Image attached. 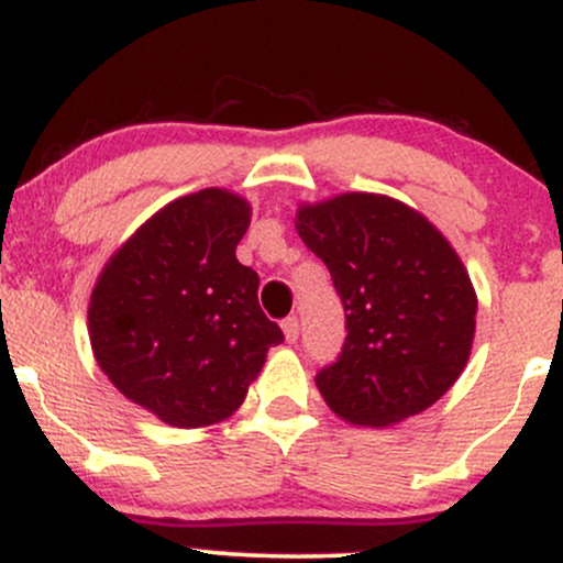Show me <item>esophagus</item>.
<instances>
[{
    "label": "esophagus",
    "mask_w": 563,
    "mask_h": 563,
    "mask_svg": "<svg viewBox=\"0 0 563 563\" xmlns=\"http://www.w3.org/2000/svg\"><path fill=\"white\" fill-rule=\"evenodd\" d=\"M299 318H286L283 320V333H286V341L288 344H296V339H299Z\"/></svg>",
    "instance_id": "34e87169"
}]
</instances>
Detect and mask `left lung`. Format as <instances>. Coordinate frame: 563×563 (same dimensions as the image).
<instances>
[{
    "mask_svg": "<svg viewBox=\"0 0 563 563\" xmlns=\"http://www.w3.org/2000/svg\"><path fill=\"white\" fill-rule=\"evenodd\" d=\"M296 230L344 303V349L314 376L328 407L349 423L391 426L434 405L476 331L474 286L448 238L376 192L301 203Z\"/></svg>",
    "mask_w": 563,
    "mask_h": 563,
    "instance_id": "obj_1",
    "label": "left lung"
}]
</instances>
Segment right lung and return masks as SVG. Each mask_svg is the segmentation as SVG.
<instances>
[{
  "label": "right lung",
  "instance_id": "obj_1",
  "mask_svg": "<svg viewBox=\"0 0 563 563\" xmlns=\"http://www.w3.org/2000/svg\"><path fill=\"white\" fill-rule=\"evenodd\" d=\"M249 200L206 187L156 211L111 256L89 299V341L111 384L177 429L230 418L283 331L238 262Z\"/></svg>",
  "mask_w": 563,
  "mask_h": 563
}]
</instances>
